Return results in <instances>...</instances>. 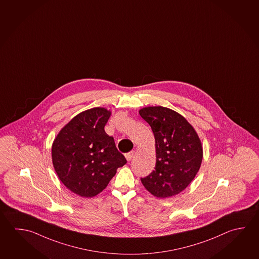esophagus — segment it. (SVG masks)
Segmentation results:
<instances>
[{"mask_svg":"<svg viewBox=\"0 0 259 259\" xmlns=\"http://www.w3.org/2000/svg\"><path fill=\"white\" fill-rule=\"evenodd\" d=\"M125 157H126V159H127V161H130V160H132V158L134 157V151H130V152H127L125 154Z\"/></svg>","mask_w":259,"mask_h":259,"instance_id":"esophagus-1","label":"esophagus"}]
</instances>
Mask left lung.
I'll return each instance as SVG.
<instances>
[{
  "label": "left lung",
  "instance_id": "left-lung-1",
  "mask_svg": "<svg viewBox=\"0 0 259 259\" xmlns=\"http://www.w3.org/2000/svg\"><path fill=\"white\" fill-rule=\"evenodd\" d=\"M140 115L151 127L156 146L154 170L141 178L143 186L156 197L178 194L191 184L200 169L202 148L191 124L169 108L149 107Z\"/></svg>",
  "mask_w": 259,
  "mask_h": 259
}]
</instances>
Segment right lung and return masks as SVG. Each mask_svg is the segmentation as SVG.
Segmentation results:
<instances>
[{
	"label": "right lung",
	"mask_w": 259,
	"mask_h": 259,
	"mask_svg": "<svg viewBox=\"0 0 259 259\" xmlns=\"http://www.w3.org/2000/svg\"><path fill=\"white\" fill-rule=\"evenodd\" d=\"M109 117L110 112L103 108L80 113L53 143V164L59 179L82 197L102 192L117 169L127 163L114 138L104 130Z\"/></svg>",
	"instance_id": "add662e5"
}]
</instances>
